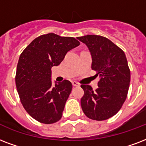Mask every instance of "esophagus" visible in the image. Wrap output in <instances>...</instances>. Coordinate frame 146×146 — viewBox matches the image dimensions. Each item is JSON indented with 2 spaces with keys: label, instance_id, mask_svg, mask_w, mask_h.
<instances>
[{
  "label": "esophagus",
  "instance_id": "obj_1",
  "mask_svg": "<svg viewBox=\"0 0 146 146\" xmlns=\"http://www.w3.org/2000/svg\"><path fill=\"white\" fill-rule=\"evenodd\" d=\"M72 85L74 86V87H78V86H80V84L77 81H72Z\"/></svg>",
  "mask_w": 146,
  "mask_h": 146
}]
</instances>
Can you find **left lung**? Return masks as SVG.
<instances>
[{"instance_id":"1","label":"left lung","mask_w":146,"mask_h":146,"mask_svg":"<svg viewBox=\"0 0 146 146\" xmlns=\"http://www.w3.org/2000/svg\"><path fill=\"white\" fill-rule=\"evenodd\" d=\"M77 39L88 46L92 56L91 68L100 77L98 88L94 91L81 84L84 91L81 99L84 113L94 120H105L121 109L128 94L130 70L121 48L106 37L87 35Z\"/></svg>"}]
</instances>
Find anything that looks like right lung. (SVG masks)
<instances>
[{"label": "right lung", "mask_w": 146, "mask_h": 146, "mask_svg": "<svg viewBox=\"0 0 146 146\" xmlns=\"http://www.w3.org/2000/svg\"><path fill=\"white\" fill-rule=\"evenodd\" d=\"M79 45L74 37L48 33L33 39L20 54L16 87L23 107L39 123H54L62 118L72 84L64 80L52 86L51 68L59 65L66 53Z\"/></svg>", "instance_id": "obj_1"}]
</instances>
